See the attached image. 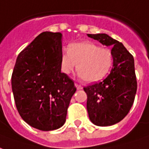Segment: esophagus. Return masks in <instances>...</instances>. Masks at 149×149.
<instances>
[{
	"mask_svg": "<svg viewBox=\"0 0 149 149\" xmlns=\"http://www.w3.org/2000/svg\"><path fill=\"white\" fill-rule=\"evenodd\" d=\"M75 86H76V88H77V90H80V89L83 88V87L81 85H80V84H75Z\"/></svg>",
	"mask_w": 149,
	"mask_h": 149,
	"instance_id": "obj_1",
	"label": "esophagus"
}]
</instances>
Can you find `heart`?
<instances>
[{"label":"heart","mask_w":149,"mask_h":149,"mask_svg":"<svg viewBox=\"0 0 149 149\" xmlns=\"http://www.w3.org/2000/svg\"><path fill=\"white\" fill-rule=\"evenodd\" d=\"M113 64V54L110 49L102 48L90 42L69 45L60 55L61 70L69 75L77 69L86 83H95L108 74ZM78 68H76V65Z\"/></svg>","instance_id":"obj_1"}]
</instances>
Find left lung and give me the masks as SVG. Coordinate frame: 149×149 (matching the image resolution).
Returning <instances> with one entry per match:
<instances>
[{
    "label": "left lung",
    "instance_id": "obj_1",
    "mask_svg": "<svg viewBox=\"0 0 149 149\" xmlns=\"http://www.w3.org/2000/svg\"><path fill=\"white\" fill-rule=\"evenodd\" d=\"M107 47H112L113 67L104 80L84 88L88 95L87 110L95 125L108 126L125 118L133 106L136 79L133 55L122 42L107 34H88Z\"/></svg>",
    "mask_w": 149,
    "mask_h": 149
}]
</instances>
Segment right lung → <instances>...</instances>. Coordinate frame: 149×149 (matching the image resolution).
Segmentation results:
<instances>
[{
    "label": "right lung",
    "mask_w": 149,
    "mask_h": 149,
    "mask_svg": "<svg viewBox=\"0 0 149 149\" xmlns=\"http://www.w3.org/2000/svg\"><path fill=\"white\" fill-rule=\"evenodd\" d=\"M62 35L44 31L19 53L12 75V88L19 114L39 130L65 124L74 82L61 72Z\"/></svg>",
    "instance_id": "obj_1"
}]
</instances>
